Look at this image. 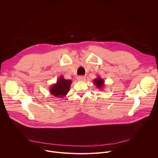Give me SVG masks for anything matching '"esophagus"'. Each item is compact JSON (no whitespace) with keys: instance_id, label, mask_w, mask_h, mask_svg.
I'll list each match as a JSON object with an SVG mask.
<instances>
[{"instance_id":"esophagus-1","label":"esophagus","mask_w":158,"mask_h":158,"mask_svg":"<svg viewBox=\"0 0 158 158\" xmlns=\"http://www.w3.org/2000/svg\"><path fill=\"white\" fill-rule=\"evenodd\" d=\"M77 79V81H84L85 79V77L81 76H78Z\"/></svg>"}]
</instances>
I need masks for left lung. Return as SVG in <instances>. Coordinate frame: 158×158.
<instances>
[{"instance_id": "obj_1", "label": "left lung", "mask_w": 158, "mask_h": 158, "mask_svg": "<svg viewBox=\"0 0 158 158\" xmlns=\"http://www.w3.org/2000/svg\"><path fill=\"white\" fill-rule=\"evenodd\" d=\"M94 84L96 85V87L100 89V90H102V89L105 87V84H104V81L102 78H101L99 76H98L97 77V78L94 79Z\"/></svg>"}]
</instances>
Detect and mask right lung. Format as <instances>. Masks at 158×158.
I'll list each match as a JSON object with an SVG mask.
<instances>
[{"label":"right lung","instance_id":"obj_1","mask_svg":"<svg viewBox=\"0 0 158 158\" xmlns=\"http://www.w3.org/2000/svg\"><path fill=\"white\" fill-rule=\"evenodd\" d=\"M72 81L71 79H65L60 76L56 82L49 89L51 94L56 98H64L69 93Z\"/></svg>","mask_w":158,"mask_h":158}]
</instances>
